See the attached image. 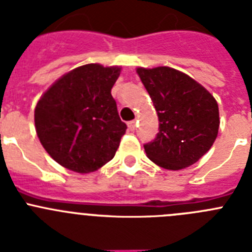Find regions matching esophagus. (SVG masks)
I'll return each mask as SVG.
<instances>
[{"instance_id":"34e87169","label":"esophagus","mask_w":252,"mask_h":252,"mask_svg":"<svg viewBox=\"0 0 252 252\" xmlns=\"http://www.w3.org/2000/svg\"><path fill=\"white\" fill-rule=\"evenodd\" d=\"M127 127H128V130H130V131H135V130H136V122H135V121L127 122Z\"/></svg>"}]
</instances>
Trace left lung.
I'll use <instances>...</instances> for the list:
<instances>
[{
    "label": "left lung",
    "mask_w": 252,
    "mask_h": 252,
    "mask_svg": "<svg viewBox=\"0 0 252 252\" xmlns=\"http://www.w3.org/2000/svg\"><path fill=\"white\" fill-rule=\"evenodd\" d=\"M159 117V132L144 145L149 159L168 170H180L203 157L220 127L218 104L203 86L169 66L137 68Z\"/></svg>",
    "instance_id": "obj_1"
}]
</instances>
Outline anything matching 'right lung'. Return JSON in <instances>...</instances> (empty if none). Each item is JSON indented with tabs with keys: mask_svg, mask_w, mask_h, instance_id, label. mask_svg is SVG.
<instances>
[{
	"mask_svg": "<svg viewBox=\"0 0 252 252\" xmlns=\"http://www.w3.org/2000/svg\"><path fill=\"white\" fill-rule=\"evenodd\" d=\"M120 66L86 64L60 77L35 107L41 145L58 164L91 173L113 159L126 124L111 94Z\"/></svg>",
	"mask_w": 252,
	"mask_h": 252,
	"instance_id": "obj_1",
	"label": "right lung"
}]
</instances>
